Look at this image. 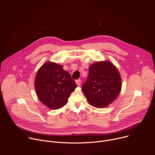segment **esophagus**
Masks as SVG:
<instances>
[{
    "label": "esophagus",
    "mask_w": 155,
    "mask_h": 155,
    "mask_svg": "<svg viewBox=\"0 0 155 155\" xmlns=\"http://www.w3.org/2000/svg\"><path fill=\"white\" fill-rule=\"evenodd\" d=\"M75 82H76V84H77L78 86H80V85L81 84V80H80V79L77 80L75 81Z\"/></svg>",
    "instance_id": "34e87169"
}]
</instances>
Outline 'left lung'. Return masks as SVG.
Returning <instances> with one entry per match:
<instances>
[{
  "label": "left lung",
  "mask_w": 155,
  "mask_h": 155,
  "mask_svg": "<svg viewBox=\"0 0 155 155\" xmlns=\"http://www.w3.org/2000/svg\"><path fill=\"white\" fill-rule=\"evenodd\" d=\"M120 74L110 62L100 61L91 64L82 91L88 102L96 108H104L112 103L121 89Z\"/></svg>",
  "instance_id": "1"
}]
</instances>
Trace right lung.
Instances as JSON below:
<instances>
[{
    "instance_id": "obj_1",
    "label": "right lung",
    "mask_w": 155,
    "mask_h": 155,
    "mask_svg": "<svg viewBox=\"0 0 155 155\" xmlns=\"http://www.w3.org/2000/svg\"><path fill=\"white\" fill-rule=\"evenodd\" d=\"M34 84L38 99L52 110L64 107L77 87L62 65L50 62L45 63L39 69Z\"/></svg>"
}]
</instances>
